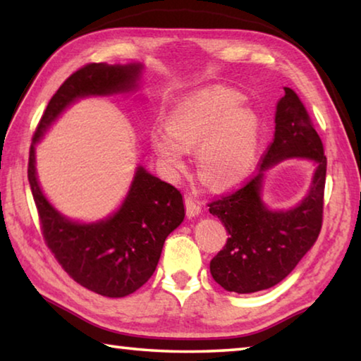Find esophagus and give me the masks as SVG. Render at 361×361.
Here are the masks:
<instances>
[{
    "label": "esophagus",
    "instance_id": "obj_1",
    "mask_svg": "<svg viewBox=\"0 0 361 361\" xmlns=\"http://www.w3.org/2000/svg\"><path fill=\"white\" fill-rule=\"evenodd\" d=\"M185 205H186V213L188 216H197L200 212H202V207H200V202L192 195H186L185 197Z\"/></svg>",
    "mask_w": 361,
    "mask_h": 361
}]
</instances>
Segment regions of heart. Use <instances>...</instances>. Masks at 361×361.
Returning <instances> with one entry per match:
<instances>
[{"instance_id": "heart-1", "label": "heart", "mask_w": 361, "mask_h": 361, "mask_svg": "<svg viewBox=\"0 0 361 361\" xmlns=\"http://www.w3.org/2000/svg\"><path fill=\"white\" fill-rule=\"evenodd\" d=\"M243 95L207 89L176 105L169 129L154 127L151 145L170 172L186 169V149L197 150L199 172L212 186L240 181L252 169L259 142V121L242 108Z\"/></svg>"}]
</instances>
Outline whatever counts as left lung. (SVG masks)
Segmentation results:
<instances>
[{"mask_svg":"<svg viewBox=\"0 0 361 361\" xmlns=\"http://www.w3.org/2000/svg\"><path fill=\"white\" fill-rule=\"evenodd\" d=\"M277 105L276 133L258 162V172L228 194L212 200L209 210L219 218L229 237L210 274L226 291L267 290L288 276L319 239L323 223L326 156L304 103L283 87ZM286 157H307L317 164L313 188L296 209L272 212L260 202L264 170Z\"/></svg>","mask_w":361,"mask_h":361,"instance_id":"1","label":"left lung"}]
</instances>
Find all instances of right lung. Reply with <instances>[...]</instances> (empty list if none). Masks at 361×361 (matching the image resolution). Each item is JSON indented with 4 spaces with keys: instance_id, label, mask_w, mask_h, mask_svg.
Returning a JSON list of instances; mask_svg holds the SVG:
<instances>
[{
    "instance_id": "1",
    "label": "right lung",
    "mask_w": 361,
    "mask_h": 361,
    "mask_svg": "<svg viewBox=\"0 0 361 361\" xmlns=\"http://www.w3.org/2000/svg\"><path fill=\"white\" fill-rule=\"evenodd\" d=\"M143 66L87 63L65 79L47 103L30 146L28 181L47 248L63 271L94 293L124 298L148 282L167 235L185 218L181 192L138 167L121 209L105 221L79 224L60 215L36 180L35 143L54 119L79 97L127 92Z\"/></svg>"
}]
</instances>
